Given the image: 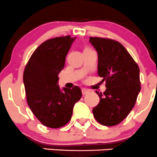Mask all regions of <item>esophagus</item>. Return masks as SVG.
I'll use <instances>...</instances> for the list:
<instances>
[{
	"label": "esophagus",
	"instance_id": "34e87169",
	"mask_svg": "<svg viewBox=\"0 0 157 157\" xmlns=\"http://www.w3.org/2000/svg\"><path fill=\"white\" fill-rule=\"evenodd\" d=\"M89 92H90V91H89L88 90H86V89H83V90H82V94L86 95V94H87Z\"/></svg>",
	"mask_w": 157,
	"mask_h": 157
}]
</instances>
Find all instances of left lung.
Listing matches in <instances>:
<instances>
[{"mask_svg": "<svg viewBox=\"0 0 157 157\" xmlns=\"http://www.w3.org/2000/svg\"><path fill=\"white\" fill-rule=\"evenodd\" d=\"M98 53V74L105 80L103 94L93 109L96 121L105 126L119 124L135 105L140 90V69L126 48L110 39L90 37Z\"/></svg>", "mask_w": 157, "mask_h": 157, "instance_id": "8db88e82", "label": "left lung"}]
</instances>
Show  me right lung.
<instances>
[{
  "label": "right lung",
  "mask_w": 157,
  "mask_h": 157,
  "mask_svg": "<svg viewBox=\"0 0 157 157\" xmlns=\"http://www.w3.org/2000/svg\"><path fill=\"white\" fill-rule=\"evenodd\" d=\"M75 38L70 36L50 39L41 44L30 57L23 72L26 100L35 116L43 125L58 128L71 120L74 105L82 96L77 86L58 85V74Z\"/></svg>",
  "instance_id": "1"
}]
</instances>
